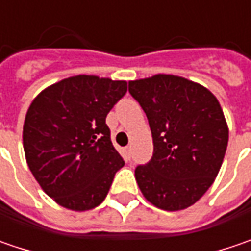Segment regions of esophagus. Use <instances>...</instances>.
Returning a JSON list of instances; mask_svg holds the SVG:
<instances>
[{"label":"esophagus","instance_id":"esophagus-1","mask_svg":"<svg viewBox=\"0 0 251 251\" xmlns=\"http://www.w3.org/2000/svg\"><path fill=\"white\" fill-rule=\"evenodd\" d=\"M130 153H132V147H130V146H126V147H125V154H126V157L130 158Z\"/></svg>","mask_w":251,"mask_h":251}]
</instances>
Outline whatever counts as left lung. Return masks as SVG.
I'll list each match as a JSON object with an SVG mask.
<instances>
[{"label":"left lung","instance_id":"1","mask_svg":"<svg viewBox=\"0 0 251 251\" xmlns=\"http://www.w3.org/2000/svg\"><path fill=\"white\" fill-rule=\"evenodd\" d=\"M153 136V156L135 169L147 201L164 211L191 206L208 191L222 166L229 130L211 91L177 75L129 82Z\"/></svg>","mask_w":251,"mask_h":251}]
</instances>
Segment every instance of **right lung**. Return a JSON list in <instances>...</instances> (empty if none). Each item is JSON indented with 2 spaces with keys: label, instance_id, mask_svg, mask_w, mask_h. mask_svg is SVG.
Instances as JSON below:
<instances>
[{
  "label": "right lung",
  "instance_id": "add662e5",
  "mask_svg": "<svg viewBox=\"0 0 251 251\" xmlns=\"http://www.w3.org/2000/svg\"><path fill=\"white\" fill-rule=\"evenodd\" d=\"M126 91V81L75 75L50 85L29 106L24 124L27 166L61 206H98L124 167L105 119Z\"/></svg>",
  "mask_w": 251,
  "mask_h": 251
}]
</instances>
